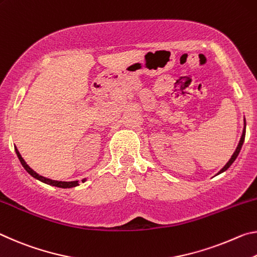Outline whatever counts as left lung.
Instances as JSON below:
<instances>
[{"instance_id":"obj_1","label":"left lung","mask_w":257,"mask_h":257,"mask_svg":"<svg viewBox=\"0 0 257 257\" xmlns=\"http://www.w3.org/2000/svg\"><path fill=\"white\" fill-rule=\"evenodd\" d=\"M243 123H245V126H243V131H242V136H241V138H240V141H239V144H238V147H237V149H235V151L233 153V155L232 156H231V158H230V161L225 164L224 165V167L222 168V170L218 172L217 174H220V173H222V172H224V171H226L228 170V168L231 166V164H232L234 161H235V158H237V156L239 155V153H240V149H241V147H242V144H243V140H245V133H246V120L243 121Z\"/></svg>"}]
</instances>
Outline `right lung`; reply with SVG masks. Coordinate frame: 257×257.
<instances>
[{
	"label": "right lung",
	"instance_id": "obj_1",
	"mask_svg": "<svg viewBox=\"0 0 257 257\" xmlns=\"http://www.w3.org/2000/svg\"><path fill=\"white\" fill-rule=\"evenodd\" d=\"M15 150H16V154H17V156H18L20 163H22V165L24 166L25 170H26V171L28 172V173L33 176V178L40 180V181H42V182H44V183H46V184H50V186H54V187H58V188H73V187L78 186V181H70V182H62V181L50 180V179L44 178V176L39 175V174L36 173L35 171H33L32 168L27 165L26 162L24 161V158L22 157V155L19 154V151H18V149L16 148V147H15ZM84 181H85V179L83 180V182H84Z\"/></svg>",
	"mask_w": 257,
	"mask_h": 257
}]
</instances>
